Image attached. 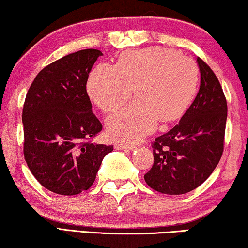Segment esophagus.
I'll return each instance as SVG.
<instances>
[{"mask_svg": "<svg viewBox=\"0 0 248 248\" xmlns=\"http://www.w3.org/2000/svg\"><path fill=\"white\" fill-rule=\"evenodd\" d=\"M115 149L116 150H134L136 149V145L132 144H125V143H120V142H117L115 143Z\"/></svg>", "mask_w": 248, "mask_h": 248, "instance_id": "34e87169", "label": "esophagus"}]
</instances>
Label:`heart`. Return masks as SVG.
<instances>
[{
    "label": "heart",
    "instance_id": "1",
    "mask_svg": "<svg viewBox=\"0 0 248 248\" xmlns=\"http://www.w3.org/2000/svg\"><path fill=\"white\" fill-rule=\"evenodd\" d=\"M196 84L197 70L189 58L152 47L124 52L116 65L95 66L87 93L100 109L110 112L131 97L134 87L137 99L107 120L109 136L134 142L152 132L158 120L177 119L191 102Z\"/></svg>",
    "mask_w": 248,
    "mask_h": 248
}]
</instances>
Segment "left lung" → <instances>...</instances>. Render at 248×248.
I'll use <instances>...</instances> for the list:
<instances>
[{"instance_id":"1","label":"left lung","mask_w":248,"mask_h":248,"mask_svg":"<svg viewBox=\"0 0 248 248\" xmlns=\"http://www.w3.org/2000/svg\"><path fill=\"white\" fill-rule=\"evenodd\" d=\"M198 94L179 124L155 139L154 163L145 183L158 192L183 195L207 179L223 153L228 105L220 82L210 66L197 58Z\"/></svg>"}]
</instances>
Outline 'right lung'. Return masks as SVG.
Segmentation results:
<instances>
[{
    "instance_id": "add662e5",
    "label": "right lung",
    "mask_w": 248,
    "mask_h": 248,
    "mask_svg": "<svg viewBox=\"0 0 248 248\" xmlns=\"http://www.w3.org/2000/svg\"><path fill=\"white\" fill-rule=\"evenodd\" d=\"M97 49L79 50L37 74L23 108L24 156L35 178L48 190L73 196L93 185L112 145L92 143L103 125L86 92Z\"/></svg>"
}]
</instances>
